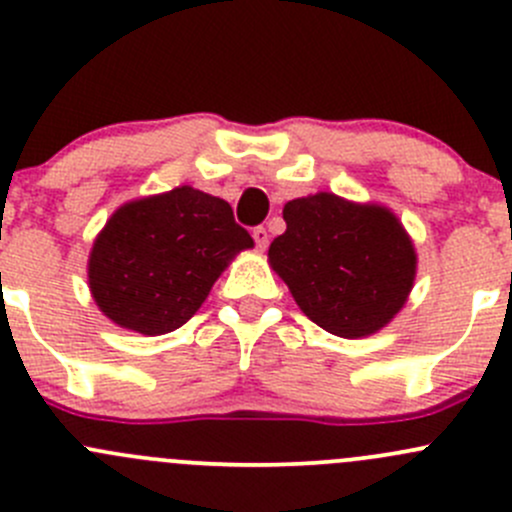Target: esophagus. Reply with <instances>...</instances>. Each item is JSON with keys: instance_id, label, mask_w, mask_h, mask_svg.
<instances>
[{"instance_id": "esophagus-1", "label": "esophagus", "mask_w": 512, "mask_h": 512, "mask_svg": "<svg viewBox=\"0 0 512 512\" xmlns=\"http://www.w3.org/2000/svg\"><path fill=\"white\" fill-rule=\"evenodd\" d=\"M252 237H255V245H257V250H267V245H270V235H267V230L265 227H255V230H252Z\"/></svg>"}]
</instances>
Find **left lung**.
<instances>
[{"instance_id":"8db88e82","label":"left lung","mask_w":512,"mask_h":512,"mask_svg":"<svg viewBox=\"0 0 512 512\" xmlns=\"http://www.w3.org/2000/svg\"><path fill=\"white\" fill-rule=\"evenodd\" d=\"M270 265L304 314L344 339L379 332L404 307L416 255L399 220L332 193L289 200Z\"/></svg>"}]
</instances>
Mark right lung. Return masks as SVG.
Here are the masks:
<instances>
[{
	"label": "right lung",
	"instance_id": "add662e5",
	"mask_svg": "<svg viewBox=\"0 0 512 512\" xmlns=\"http://www.w3.org/2000/svg\"><path fill=\"white\" fill-rule=\"evenodd\" d=\"M247 247L250 232L225 200L183 185L113 213L91 250V294L121 327L151 337L173 332Z\"/></svg>",
	"mask_w": 512,
	"mask_h": 512
}]
</instances>
